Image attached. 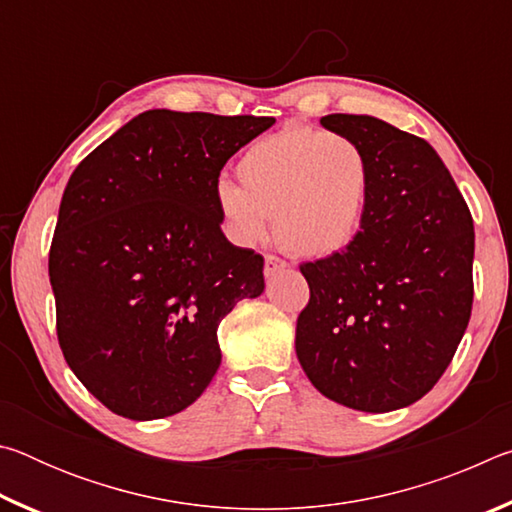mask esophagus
I'll use <instances>...</instances> for the list:
<instances>
[{"label": "esophagus", "instance_id": "obj_1", "mask_svg": "<svg viewBox=\"0 0 512 512\" xmlns=\"http://www.w3.org/2000/svg\"><path fill=\"white\" fill-rule=\"evenodd\" d=\"M287 266H289V264L284 262V259L275 257V255H266V257H264V273H266V277H271V275H275V273L284 271V268H287Z\"/></svg>", "mask_w": 512, "mask_h": 512}]
</instances>
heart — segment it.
<instances>
[{
    "instance_id": "heart-1",
    "label": "heart",
    "mask_w": 512,
    "mask_h": 512,
    "mask_svg": "<svg viewBox=\"0 0 512 512\" xmlns=\"http://www.w3.org/2000/svg\"><path fill=\"white\" fill-rule=\"evenodd\" d=\"M239 183L219 180L216 207L241 244L271 230L289 253L329 257L357 239L368 210L372 162L348 135L289 124L257 140L237 164Z\"/></svg>"
}]
</instances>
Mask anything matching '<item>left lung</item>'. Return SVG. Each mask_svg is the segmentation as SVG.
Segmentation results:
<instances>
[{
    "instance_id": "8db88e82",
    "label": "left lung",
    "mask_w": 512,
    "mask_h": 512,
    "mask_svg": "<svg viewBox=\"0 0 512 512\" xmlns=\"http://www.w3.org/2000/svg\"><path fill=\"white\" fill-rule=\"evenodd\" d=\"M372 162L368 210L343 253L300 266L309 302L296 325L302 370L332 402L404 409L443 377L472 314L474 223L443 160L368 115H327Z\"/></svg>"
}]
</instances>
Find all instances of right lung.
Returning <instances> with one entry per match:
<instances>
[{"label":"right lung","mask_w":512,"mask_h":512,"mask_svg":"<svg viewBox=\"0 0 512 512\" xmlns=\"http://www.w3.org/2000/svg\"><path fill=\"white\" fill-rule=\"evenodd\" d=\"M273 117L146 110L65 187L49 250L67 366L112 413L158 420L221 366L216 329L264 291V257L225 239L214 189Z\"/></svg>","instance_id":"add662e5"}]
</instances>
